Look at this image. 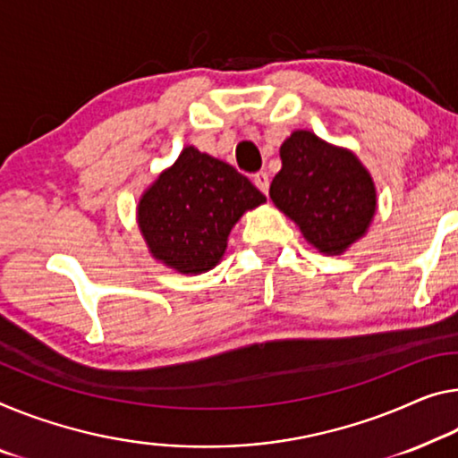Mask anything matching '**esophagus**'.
I'll return each instance as SVG.
<instances>
[{
    "label": "esophagus",
    "mask_w": 458,
    "mask_h": 458,
    "mask_svg": "<svg viewBox=\"0 0 458 458\" xmlns=\"http://www.w3.org/2000/svg\"><path fill=\"white\" fill-rule=\"evenodd\" d=\"M253 184H256L259 190H262L264 194H268V188H270V178L266 172H258L253 174Z\"/></svg>",
    "instance_id": "esophagus-1"
}]
</instances>
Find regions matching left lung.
I'll return each mask as SVG.
<instances>
[{
    "label": "left lung",
    "mask_w": 458,
    "mask_h": 458,
    "mask_svg": "<svg viewBox=\"0 0 458 458\" xmlns=\"http://www.w3.org/2000/svg\"><path fill=\"white\" fill-rule=\"evenodd\" d=\"M280 159L270 199L313 248L340 256L367 233L377 210V188L354 153L311 131H294L280 145Z\"/></svg>",
    "instance_id": "8db88e82"
}]
</instances>
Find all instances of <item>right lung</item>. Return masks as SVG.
Returning a JSON list of instances; mask_svg holds the SVG:
<instances>
[{
  "mask_svg": "<svg viewBox=\"0 0 458 458\" xmlns=\"http://www.w3.org/2000/svg\"><path fill=\"white\" fill-rule=\"evenodd\" d=\"M262 202L266 196L233 165L188 145L140 196L137 221L153 258L202 274L219 264L245 210Z\"/></svg>",
  "mask_w": 458,
  "mask_h": 458,
  "instance_id": "1",
  "label": "right lung"
}]
</instances>
